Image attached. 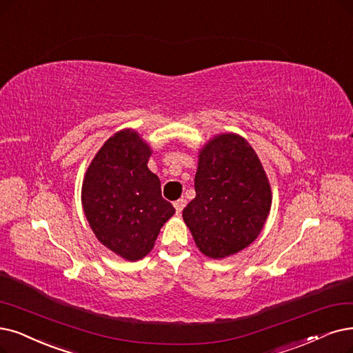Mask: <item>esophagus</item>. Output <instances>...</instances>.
I'll list each match as a JSON object with an SVG mask.
<instances>
[{"instance_id": "obj_1", "label": "esophagus", "mask_w": 353, "mask_h": 353, "mask_svg": "<svg viewBox=\"0 0 353 353\" xmlns=\"http://www.w3.org/2000/svg\"><path fill=\"white\" fill-rule=\"evenodd\" d=\"M185 205H187V200H185V199H179V200H176V201L174 203V207H175L178 214L182 213V210H184Z\"/></svg>"}]
</instances>
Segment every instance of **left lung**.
<instances>
[{"instance_id":"left-lung-1","label":"left lung","mask_w":353,"mask_h":353,"mask_svg":"<svg viewBox=\"0 0 353 353\" xmlns=\"http://www.w3.org/2000/svg\"><path fill=\"white\" fill-rule=\"evenodd\" d=\"M195 199L182 211L194 242L220 259L248 248L271 208V187L258 154L237 134H220L200 152Z\"/></svg>"}]
</instances>
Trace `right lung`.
<instances>
[{"mask_svg":"<svg viewBox=\"0 0 353 353\" xmlns=\"http://www.w3.org/2000/svg\"><path fill=\"white\" fill-rule=\"evenodd\" d=\"M149 146L136 132H119L95 154L82 184L83 213L92 232L128 261L146 256L175 213L162 199L159 178L149 171Z\"/></svg>","mask_w":353,"mask_h":353,"instance_id":"right-lung-1","label":"right lung"}]
</instances>
